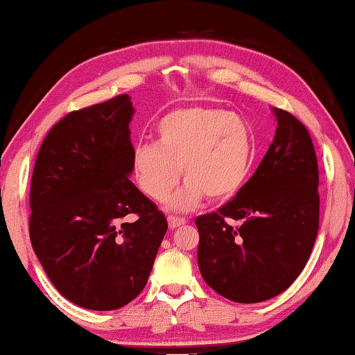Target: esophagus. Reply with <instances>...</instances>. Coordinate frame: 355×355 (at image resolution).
I'll return each mask as SVG.
<instances>
[{
  "instance_id": "1",
  "label": "esophagus",
  "mask_w": 355,
  "mask_h": 355,
  "mask_svg": "<svg viewBox=\"0 0 355 355\" xmlns=\"http://www.w3.org/2000/svg\"><path fill=\"white\" fill-rule=\"evenodd\" d=\"M185 225L184 218H178V216H168V226L170 229H178Z\"/></svg>"
}]
</instances>
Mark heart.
Listing matches in <instances>:
<instances>
[{"mask_svg": "<svg viewBox=\"0 0 355 355\" xmlns=\"http://www.w3.org/2000/svg\"><path fill=\"white\" fill-rule=\"evenodd\" d=\"M157 143H140L132 153V174L139 189L173 210H190L204 196L212 201L232 198L250 173L254 139L243 116L214 107H182L168 112L155 128Z\"/></svg>", "mask_w": 355, "mask_h": 355, "instance_id": "heart-1", "label": "heart"}]
</instances>
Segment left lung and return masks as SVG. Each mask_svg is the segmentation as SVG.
<instances>
[{
  "instance_id": "obj_1",
  "label": "left lung",
  "mask_w": 355,
  "mask_h": 355,
  "mask_svg": "<svg viewBox=\"0 0 355 355\" xmlns=\"http://www.w3.org/2000/svg\"><path fill=\"white\" fill-rule=\"evenodd\" d=\"M275 140L256 173L218 212L196 218L198 266L216 293L254 304L287 290L301 275L320 220L318 162L306 126L272 107ZM239 220L234 228L230 223Z\"/></svg>"
}]
</instances>
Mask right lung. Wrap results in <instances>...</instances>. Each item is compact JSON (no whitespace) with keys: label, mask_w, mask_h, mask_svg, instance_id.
<instances>
[{"label":"right lung","mask_w":355,"mask_h":355,"mask_svg":"<svg viewBox=\"0 0 355 355\" xmlns=\"http://www.w3.org/2000/svg\"><path fill=\"white\" fill-rule=\"evenodd\" d=\"M134 112L129 95L71 112L34 165L31 243L55 290L89 310L120 309L140 295L168 229L129 181Z\"/></svg>","instance_id":"obj_1"}]
</instances>
